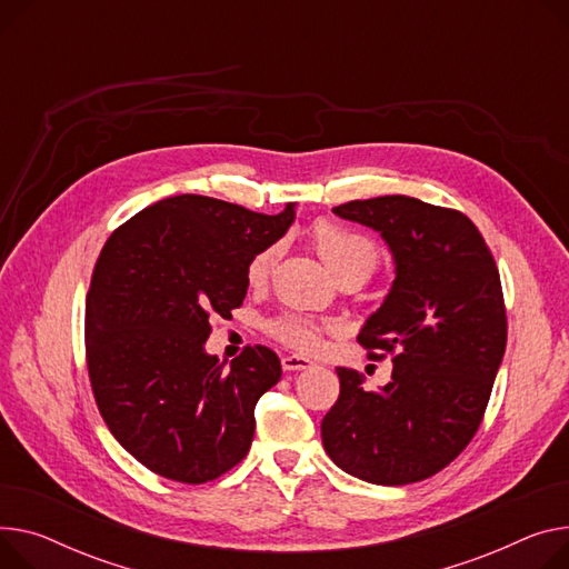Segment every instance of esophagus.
I'll return each mask as SVG.
<instances>
[{"label": "esophagus", "instance_id": "1", "mask_svg": "<svg viewBox=\"0 0 569 569\" xmlns=\"http://www.w3.org/2000/svg\"><path fill=\"white\" fill-rule=\"evenodd\" d=\"M281 366H283V370H305V368H311L313 363L307 359V357H301V355H286L283 359H281Z\"/></svg>", "mask_w": 569, "mask_h": 569}]
</instances>
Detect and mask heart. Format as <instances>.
I'll return each mask as SVG.
<instances>
[{"instance_id":"1","label":"heart","mask_w":569,"mask_h":569,"mask_svg":"<svg viewBox=\"0 0 569 569\" xmlns=\"http://www.w3.org/2000/svg\"><path fill=\"white\" fill-rule=\"evenodd\" d=\"M311 238L316 242V249L325 258V262L336 272V277L352 270H359L370 277L372 270L377 268V260H380L375 244L368 238L355 233L352 229H348V226L331 219L316 221L311 229ZM277 253H279V247L270 244L251 256L244 272L251 286L262 283L264 277L270 274ZM264 329H268L270 336L281 340V343L288 348H295L301 352H313L320 346L322 336L333 329V325L301 316V313H281L268 320Z\"/></svg>"}]
</instances>
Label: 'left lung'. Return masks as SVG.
<instances>
[{
	"instance_id": "left-lung-1",
	"label": "left lung",
	"mask_w": 569,
	"mask_h": 569,
	"mask_svg": "<svg viewBox=\"0 0 569 569\" xmlns=\"http://www.w3.org/2000/svg\"><path fill=\"white\" fill-rule=\"evenodd\" d=\"M333 212L380 231L393 253L391 292L357 336L370 357L391 355L393 372L380 391H363L357 370L338 368L322 443L366 482H419L456 460L480 428L508 340L499 268L460 210L393 194Z\"/></svg>"
}]
</instances>
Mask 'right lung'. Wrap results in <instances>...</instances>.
Returning a JSON list of instances; mask_svg holds the SVG:
<instances>
[{
  "instance_id": "right-lung-1",
  "label": "right lung",
  "mask_w": 569,
  "mask_h": 569,
  "mask_svg": "<svg viewBox=\"0 0 569 569\" xmlns=\"http://www.w3.org/2000/svg\"><path fill=\"white\" fill-rule=\"evenodd\" d=\"M295 219L199 194L162 199L104 242L87 292V368L109 432L153 473L201 485L244 460L258 398L281 361L247 346L226 368L203 346L210 316L231 318L247 262Z\"/></svg>"
}]
</instances>
